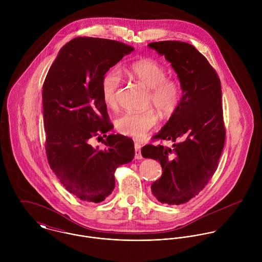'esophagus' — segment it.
I'll return each mask as SVG.
<instances>
[{
    "instance_id": "esophagus-1",
    "label": "esophagus",
    "mask_w": 262,
    "mask_h": 262,
    "mask_svg": "<svg viewBox=\"0 0 262 262\" xmlns=\"http://www.w3.org/2000/svg\"><path fill=\"white\" fill-rule=\"evenodd\" d=\"M134 148H135V158L136 159H142V155H141V145L138 143L134 144Z\"/></svg>"
}]
</instances>
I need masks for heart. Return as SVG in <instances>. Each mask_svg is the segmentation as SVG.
Wrapping results in <instances>:
<instances>
[{
	"instance_id": "b5f03b06",
	"label": "heart",
	"mask_w": 262,
	"mask_h": 262,
	"mask_svg": "<svg viewBox=\"0 0 262 262\" xmlns=\"http://www.w3.org/2000/svg\"><path fill=\"white\" fill-rule=\"evenodd\" d=\"M128 73L142 86L148 89L147 104L153 105L164 118L171 116L182 100L181 84L167 78L166 69L159 62L144 58L133 62ZM121 85V74L114 69L107 72L101 80V94L104 104L109 108L117 105V94ZM157 123V115L152 109L142 112H126L116 121L117 130L125 136L141 139Z\"/></svg>"
}]
</instances>
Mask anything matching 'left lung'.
Returning <instances> with one entry per match:
<instances>
[{"mask_svg":"<svg viewBox=\"0 0 262 262\" xmlns=\"http://www.w3.org/2000/svg\"><path fill=\"white\" fill-rule=\"evenodd\" d=\"M164 55L183 90L179 108L153 137L173 141L172 147L145 145L144 158L158 160L162 176L151 185L162 204L181 205L195 196L215 173L224 147L221 81L207 58L191 44L159 41L148 44Z\"/></svg>","mask_w":262,"mask_h":262,"instance_id":"obj_1","label":"left lung"}]
</instances>
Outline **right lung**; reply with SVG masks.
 <instances>
[{"instance_id":"1","label":"right lung","mask_w":262,"mask_h":262,"mask_svg":"<svg viewBox=\"0 0 262 262\" xmlns=\"http://www.w3.org/2000/svg\"><path fill=\"white\" fill-rule=\"evenodd\" d=\"M133 50L110 39L75 38L59 50L45 77L47 160L63 187L81 201L103 202L115 187L116 168L134 158L130 138L106 135L113 126L101 94L104 75ZM94 137L102 140L105 150L91 146Z\"/></svg>"}]
</instances>
